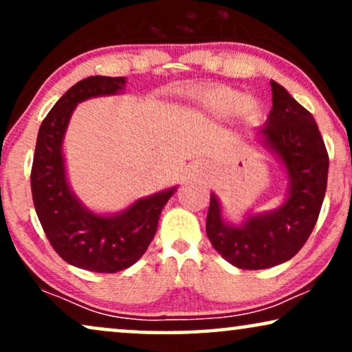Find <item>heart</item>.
I'll return each mask as SVG.
<instances>
[{
	"instance_id": "1",
	"label": "heart",
	"mask_w": 352,
	"mask_h": 352,
	"mask_svg": "<svg viewBox=\"0 0 352 352\" xmlns=\"http://www.w3.org/2000/svg\"><path fill=\"white\" fill-rule=\"evenodd\" d=\"M199 107H203L208 112L216 115H232L240 113L243 117L252 118L258 113L256 100L253 99H243L242 94L235 89H230L228 86H209L198 97Z\"/></svg>"
}]
</instances>
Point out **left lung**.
Masks as SVG:
<instances>
[{"label":"left lung","instance_id":"8db88e82","mask_svg":"<svg viewBox=\"0 0 352 352\" xmlns=\"http://www.w3.org/2000/svg\"><path fill=\"white\" fill-rule=\"evenodd\" d=\"M271 91L273 109L260 135L286 167L287 199L239 228L222 221L214 195L208 209V239L222 258L242 270H265L291 260L312 234L327 191L330 159L315 118L281 84L271 81Z\"/></svg>","mask_w":352,"mask_h":352}]
</instances>
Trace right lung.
<instances>
[{
  "label": "right lung",
  "instance_id": "right-lung-1",
  "mask_svg": "<svg viewBox=\"0 0 352 352\" xmlns=\"http://www.w3.org/2000/svg\"><path fill=\"white\" fill-rule=\"evenodd\" d=\"M124 78L91 76L74 84L40 124L30 172L35 212L53 250L76 268L117 273L135 265L157 230L162 208L175 188L141 198L115 216L91 212L71 193L61 143L79 102L117 94Z\"/></svg>",
  "mask_w": 352,
  "mask_h": 352
}]
</instances>
